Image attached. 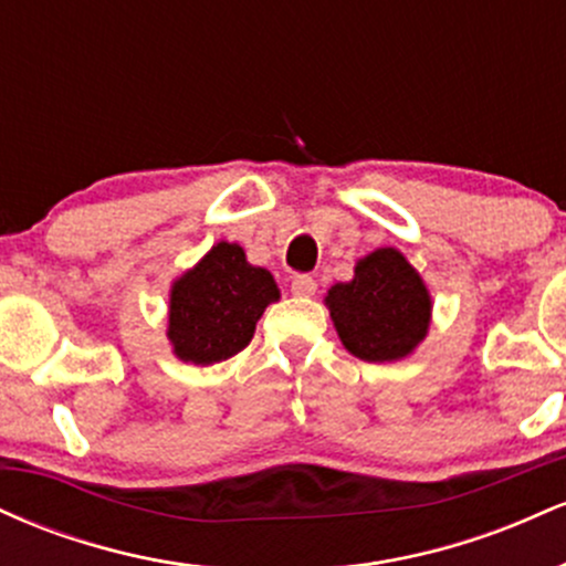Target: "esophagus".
Here are the masks:
<instances>
[{"label":"esophagus","mask_w":566,"mask_h":566,"mask_svg":"<svg viewBox=\"0 0 566 566\" xmlns=\"http://www.w3.org/2000/svg\"><path fill=\"white\" fill-rule=\"evenodd\" d=\"M290 290H292V295H297V297H311L316 292V282L308 274H301V276L292 279Z\"/></svg>","instance_id":"obj_1"}]
</instances>
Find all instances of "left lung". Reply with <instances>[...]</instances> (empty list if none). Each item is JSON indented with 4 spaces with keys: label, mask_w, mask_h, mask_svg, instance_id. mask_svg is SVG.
I'll return each instance as SVG.
<instances>
[{
    "label": "left lung",
    "mask_w": 566,
    "mask_h": 566,
    "mask_svg": "<svg viewBox=\"0 0 566 566\" xmlns=\"http://www.w3.org/2000/svg\"><path fill=\"white\" fill-rule=\"evenodd\" d=\"M337 337L365 361L407 359L431 327L433 301L423 276L396 247H378L354 265L350 282L324 295Z\"/></svg>",
    "instance_id": "obj_1"
}]
</instances>
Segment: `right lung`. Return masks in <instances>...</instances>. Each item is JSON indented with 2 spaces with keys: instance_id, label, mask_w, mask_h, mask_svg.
Segmentation results:
<instances>
[{
  "instance_id": "obj_1",
  "label": "right lung",
  "mask_w": 566,
  "mask_h": 566,
  "mask_svg": "<svg viewBox=\"0 0 566 566\" xmlns=\"http://www.w3.org/2000/svg\"><path fill=\"white\" fill-rule=\"evenodd\" d=\"M279 287L271 271L247 261L244 247L218 242L170 287L167 340L186 365L210 367L239 354Z\"/></svg>"
}]
</instances>
